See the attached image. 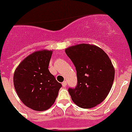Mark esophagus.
<instances>
[{"instance_id": "esophagus-1", "label": "esophagus", "mask_w": 132, "mask_h": 132, "mask_svg": "<svg viewBox=\"0 0 132 132\" xmlns=\"http://www.w3.org/2000/svg\"><path fill=\"white\" fill-rule=\"evenodd\" d=\"M62 86H63V87H65V86H67V81H63V82H62Z\"/></svg>"}]
</instances>
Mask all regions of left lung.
<instances>
[{
	"label": "left lung",
	"mask_w": 132,
	"mask_h": 132,
	"mask_svg": "<svg viewBox=\"0 0 132 132\" xmlns=\"http://www.w3.org/2000/svg\"><path fill=\"white\" fill-rule=\"evenodd\" d=\"M65 53L77 70V87L68 90L72 101L83 109L100 104L109 95L114 80V67L109 57L101 48L89 44L70 46Z\"/></svg>",
	"instance_id": "left-lung-1"
}]
</instances>
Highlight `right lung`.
I'll list each match as a JSON object with an SVG mask.
<instances>
[{
    "instance_id": "add662e5",
    "label": "right lung",
    "mask_w": 132,
    "mask_h": 132,
    "mask_svg": "<svg viewBox=\"0 0 132 132\" xmlns=\"http://www.w3.org/2000/svg\"><path fill=\"white\" fill-rule=\"evenodd\" d=\"M53 51H35L24 58L16 68L14 86L17 95L26 106L43 111L51 107L62 85L48 70Z\"/></svg>"
}]
</instances>
